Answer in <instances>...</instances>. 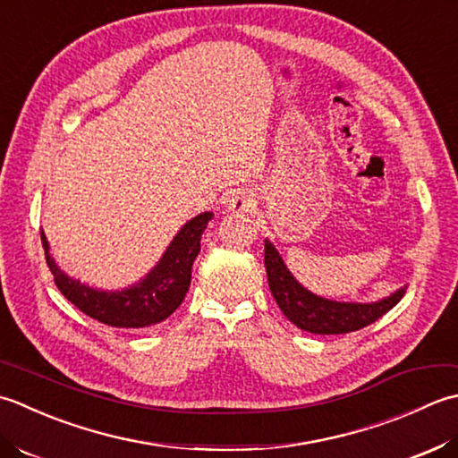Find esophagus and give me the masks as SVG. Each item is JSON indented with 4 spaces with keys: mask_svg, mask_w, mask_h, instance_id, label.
<instances>
[{
    "mask_svg": "<svg viewBox=\"0 0 458 458\" xmlns=\"http://www.w3.org/2000/svg\"><path fill=\"white\" fill-rule=\"evenodd\" d=\"M255 208V198L250 191L245 190H237L231 193V198L227 199V209L233 213H247Z\"/></svg>",
    "mask_w": 458,
    "mask_h": 458,
    "instance_id": "esophagus-1",
    "label": "esophagus"
}]
</instances>
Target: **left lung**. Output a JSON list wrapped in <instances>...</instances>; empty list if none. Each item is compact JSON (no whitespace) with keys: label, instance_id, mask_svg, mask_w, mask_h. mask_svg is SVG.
<instances>
[{"label":"left lung","instance_id":"left-lung-1","mask_svg":"<svg viewBox=\"0 0 458 458\" xmlns=\"http://www.w3.org/2000/svg\"><path fill=\"white\" fill-rule=\"evenodd\" d=\"M265 267L268 288L278 308L296 328L310 334L330 335L366 328L389 312L407 291V286H401L376 302H340L318 296L296 281L268 239H265Z\"/></svg>","mask_w":458,"mask_h":458}]
</instances>
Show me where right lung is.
Here are the masks:
<instances>
[{
  "label": "right lung",
  "mask_w": 458,
  "mask_h": 458,
  "mask_svg": "<svg viewBox=\"0 0 458 458\" xmlns=\"http://www.w3.org/2000/svg\"><path fill=\"white\" fill-rule=\"evenodd\" d=\"M211 219V211H203L190 219L177 231L150 273L138 283L118 288V291H102V288L89 286L79 278L69 276L51 257L49 241L43 231L41 242L55 284L69 302L100 324L112 326V328L140 330L170 318L177 306L183 302L190 291L193 260L201 249L199 241Z\"/></svg>",
  "instance_id": "add662e5"
}]
</instances>
